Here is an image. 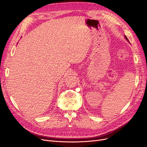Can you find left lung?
Instances as JSON below:
<instances>
[{"label": "left lung", "instance_id": "1", "mask_svg": "<svg viewBox=\"0 0 147 147\" xmlns=\"http://www.w3.org/2000/svg\"><path fill=\"white\" fill-rule=\"evenodd\" d=\"M125 38H126V40H127L128 41V42H129V40H128V38L126 37V36H125Z\"/></svg>", "mask_w": 147, "mask_h": 147}]
</instances>
